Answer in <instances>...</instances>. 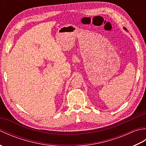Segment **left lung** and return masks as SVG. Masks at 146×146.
Masks as SVG:
<instances>
[{
	"instance_id": "obj_1",
	"label": "left lung",
	"mask_w": 146,
	"mask_h": 146,
	"mask_svg": "<svg viewBox=\"0 0 146 146\" xmlns=\"http://www.w3.org/2000/svg\"><path fill=\"white\" fill-rule=\"evenodd\" d=\"M124 29H125V30H126V29H125V27H124Z\"/></svg>"
}]
</instances>
